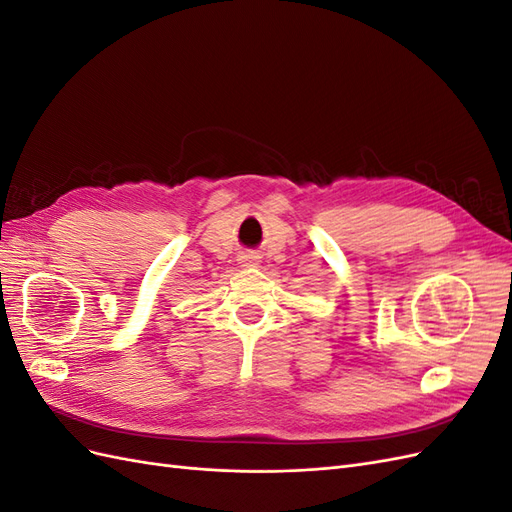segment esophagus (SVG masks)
I'll return each mask as SVG.
<instances>
[{
	"mask_svg": "<svg viewBox=\"0 0 512 512\" xmlns=\"http://www.w3.org/2000/svg\"><path fill=\"white\" fill-rule=\"evenodd\" d=\"M241 262H243V267H254V265H256V256H250V254H247V256H243V258H241Z\"/></svg>",
	"mask_w": 512,
	"mask_h": 512,
	"instance_id": "esophagus-1",
	"label": "esophagus"
}]
</instances>
